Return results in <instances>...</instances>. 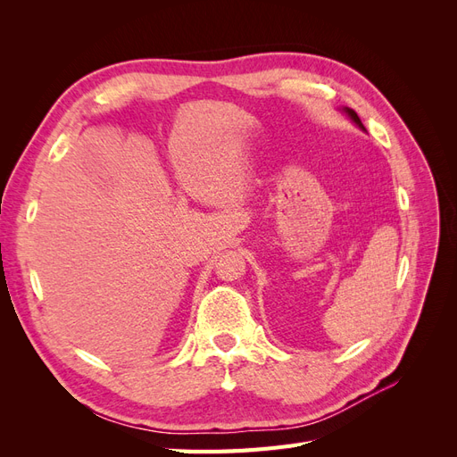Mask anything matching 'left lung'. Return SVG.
Segmentation results:
<instances>
[{"instance_id":"1","label":"left lung","mask_w":457,"mask_h":457,"mask_svg":"<svg viewBox=\"0 0 457 457\" xmlns=\"http://www.w3.org/2000/svg\"><path fill=\"white\" fill-rule=\"evenodd\" d=\"M343 110H345V114H347V116H349V118H351V120H353V121L356 123V126H358V128H361L362 131H366V128L362 126V121H361V118H358V114L354 112V110H353V108H343Z\"/></svg>"}]
</instances>
